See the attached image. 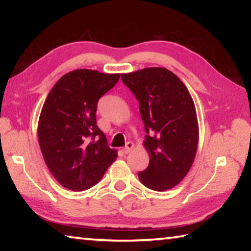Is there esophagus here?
<instances>
[{
  "label": "esophagus",
  "mask_w": 251,
  "mask_h": 251,
  "mask_svg": "<svg viewBox=\"0 0 251 251\" xmlns=\"http://www.w3.org/2000/svg\"><path fill=\"white\" fill-rule=\"evenodd\" d=\"M134 147L135 146H134V143H132V142H127L126 147L123 149V152H124L125 154H128L132 150V149H134Z\"/></svg>",
  "instance_id": "obj_1"
}]
</instances>
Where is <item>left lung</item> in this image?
I'll list each match as a JSON object with an SVG mask.
<instances>
[{"mask_svg":"<svg viewBox=\"0 0 251 251\" xmlns=\"http://www.w3.org/2000/svg\"><path fill=\"white\" fill-rule=\"evenodd\" d=\"M139 101L147 132L143 146L150 157L138 177L147 188L164 192L189 173L199 145L194 101L182 81L166 68H146L121 74Z\"/></svg>","mask_w":251,"mask_h":251,"instance_id":"left-lung-1","label":"left lung"}]
</instances>
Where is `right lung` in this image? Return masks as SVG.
<instances>
[{"instance_id":"1","label":"right lung","mask_w":251,"mask_h":251,"mask_svg":"<svg viewBox=\"0 0 251 251\" xmlns=\"http://www.w3.org/2000/svg\"><path fill=\"white\" fill-rule=\"evenodd\" d=\"M119 79V73L77 69L61 76L47 95L37 137L46 166L63 188H92L116 159L117 151L98 128L96 111L99 98Z\"/></svg>"}]
</instances>
